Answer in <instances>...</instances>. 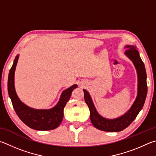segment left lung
<instances>
[{
    "label": "left lung",
    "mask_w": 156,
    "mask_h": 156,
    "mask_svg": "<svg viewBox=\"0 0 156 156\" xmlns=\"http://www.w3.org/2000/svg\"><path fill=\"white\" fill-rule=\"evenodd\" d=\"M129 48L125 51V54L133 62L137 70L138 86V95L135 102L133 103L130 110L120 118L109 120L101 116L95 109L93 103L92 101L90 96L86 90H83L84 99L88 105L90 112V121L92 125L97 129L109 132H117L125 129L134 121L136 116L143 108L147 94V74L145 67L143 62L142 61L139 53L136 47L133 46H127Z\"/></svg>",
    "instance_id": "left-lung-1"
}]
</instances>
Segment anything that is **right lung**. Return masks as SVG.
<instances>
[{
  "instance_id": "obj_1",
  "label": "right lung",
  "mask_w": 156,
  "mask_h": 156,
  "mask_svg": "<svg viewBox=\"0 0 156 156\" xmlns=\"http://www.w3.org/2000/svg\"><path fill=\"white\" fill-rule=\"evenodd\" d=\"M18 59L16 57L8 76V93L13 109L19 118L30 128L36 130L46 131L54 129L59 126L64 117V108L70 99L74 89L77 85H73L62 92L59 103L51 110H34L22 103L16 93L14 88V72Z\"/></svg>"
}]
</instances>
